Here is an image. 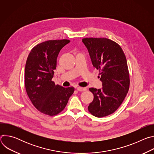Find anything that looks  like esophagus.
Listing matches in <instances>:
<instances>
[{
  "label": "esophagus",
  "instance_id": "obj_1",
  "mask_svg": "<svg viewBox=\"0 0 154 154\" xmlns=\"http://www.w3.org/2000/svg\"><path fill=\"white\" fill-rule=\"evenodd\" d=\"M77 90L79 91H86V88H82V87H77Z\"/></svg>",
  "mask_w": 154,
  "mask_h": 154
}]
</instances>
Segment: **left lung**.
<instances>
[{
  "label": "left lung",
  "mask_w": 154,
  "mask_h": 154,
  "mask_svg": "<svg viewBox=\"0 0 154 154\" xmlns=\"http://www.w3.org/2000/svg\"><path fill=\"white\" fill-rule=\"evenodd\" d=\"M82 42L88 51L93 66L100 71L102 88H90L93 101L88 107L97 118L114 113L125 99L130 85L125 55L120 46L103 38H87Z\"/></svg>",
  "instance_id": "1"
}]
</instances>
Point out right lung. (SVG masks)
I'll return each mask as SVG.
<instances>
[{
    "label": "right lung",
    "mask_w": 154,
    "mask_h": 154,
    "mask_svg": "<svg viewBox=\"0 0 154 154\" xmlns=\"http://www.w3.org/2000/svg\"><path fill=\"white\" fill-rule=\"evenodd\" d=\"M70 42L68 39L41 42L30 51L25 67V86L29 97L40 112L54 116L67 105L74 87L64 88L52 80L60 50Z\"/></svg>",
    "instance_id": "obj_1"
}]
</instances>
